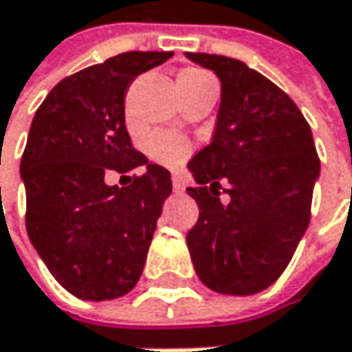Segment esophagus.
Masks as SVG:
<instances>
[{"label":"esophagus","mask_w":352,"mask_h":352,"mask_svg":"<svg viewBox=\"0 0 352 352\" xmlns=\"http://www.w3.org/2000/svg\"><path fill=\"white\" fill-rule=\"evenodd\" d=\"M172 188H174L176 195H182L184 188H186V186H184V180H182L180 176H174V178H172Z\"/></svg>","instance_id":"34e87169"}]
</instances>
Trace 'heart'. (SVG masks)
Instances as JSON below:
<instances>
[{"label":"heart","mask_w":352,"mask_h":352,"mask_svg":"<svg viewBox=\"0 0 352 352\" xmlns=\"http://www.w3.org/2000/svg\"><path fill=\"white\" fill-rule=\"evenodd\" d=\"M204 80H212L206 72L202 70H184L178 76V85H195V82H204ZM146 152L150 157H154L155 162L164 164V166H178L180 162L186 160L188 155V144L170 131H155L148 140H146Z\"/></svg>","instance_id":"heart-1"}]
</instances>
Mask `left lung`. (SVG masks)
Returning <instances> with one entry per match:
<instances>
[{
  "label": "left lung",
  "mask_w": 352,
  "mask_h": 352,
  "mask_svg": "<svg viewBox=\"0 0 352 352\" xmlns=\"http://www.w3.org/2000/svg\"><path fill=\"white\" fill-rule=\"evenodd\" d=\"M186 58L221 80L212 140L188 162L200 210L188 251L204 286L251 296L284 274L304 237L320 160L308 121L270 78L219 54Z\"/></svg>",
  "instance_id": "1"
}]
</instances>
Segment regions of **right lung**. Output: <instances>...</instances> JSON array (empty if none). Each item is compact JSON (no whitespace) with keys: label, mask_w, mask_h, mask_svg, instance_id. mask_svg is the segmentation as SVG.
I'll return each mask as SVG.
<instances>
[{"label":"right lung","mask_w":352,"mask_h":352,"mask_svg":"<svg viewBox=\"0 0 352 352\" xmlns=\"http://www.w3.org/2000/svg\"><path fill=\"white\" fill-rule=\"evenodd\" d=\"M172 52H123L60 80L38 107L20 164L28 237L56 278L80 300L101 302L131 292L172 178L131 148L125 93L135 76ZM142 177L109 187V169Z\"/></svg>","instance_id":"add662e5"}]
</instances>
